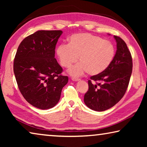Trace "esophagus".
<instances>
[{
    "label": "esophagus",
    "instance_id": "1",
    "mask_svg": "<svg viewBox=\"0 0 147 147\" xmlns=\"http://www.w3.org/2000/svg\"><path fill=\"white\" fill-rule=\"evenodd\" d=\"M71 80H73V81H74V82H78V81L80 80V79L78 78H72Z\"/></svg>",
    "mask_w": 147,
    "mask_h": 147
}]
</instances>
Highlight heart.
I'll list each match as a JSON object with an SVG mask.
<instances>
[{
  "label": "heart",
  "instance_id": "b5f03b06",
  "mask_svg": "<svg viewBox=\"0 0 147 147\" xmlns=\"http://www.w3.org/2000/svg\"><path fill=\"white\" fill-rule=\"evenodd\" d=\"M57 55L64 67L68 68L79 59V62L69 69L73 77H78L87 71L96 75L110 65L115 54L111 42L89 33L74 34L69 38V44H61L57 48Z\"/></svg>",
  "mask_w": 147,
  "mask_h": 147
}]
</instances>
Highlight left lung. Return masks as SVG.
<instances>
[{
  "instance_id": "1",
  "label": "left lung",
  "mask_w": 147,
  "mask_h": 147,
  "mask_svg": "<svg viewBox=\"0 0 147 147\" xmlns=\"http://www.w3.org/2000/svg\"><path fill=\"white\" fill-rule=\"evenodd\" d=\"M113 38L117 51L113 61L102 73L91 77L84 95V103L94 111H103L115 106L123 97L130 82L133 66L130 52L121 38Z\"/></svg>"
}]
</instances>
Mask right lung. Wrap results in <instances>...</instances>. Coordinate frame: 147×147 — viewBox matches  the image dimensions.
<instances>
[{
	"label": "right lung",
	"mask_w": 147,
	"mask_h": 147,
	"mask_svg": "<svg viewBox=\"0 0 147 147\" xmlns=\"http://www.w3.org/2000/svg\"><path fill=\"white\" fill-rule=\"evenodd\" d=\"M61 30H38L24 38L17 49L13 72L25 100L36 108L48 109L60 99L68 77L55 58Z\"/></svg>",
	"instance_id": "1"
}]
</instances>
